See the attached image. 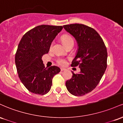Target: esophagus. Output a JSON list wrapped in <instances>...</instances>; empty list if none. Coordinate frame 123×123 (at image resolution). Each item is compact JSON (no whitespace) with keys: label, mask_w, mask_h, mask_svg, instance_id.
<instances>
[{"label":"esophagus","mask_w":123,"mask_h":123,"mask_svg":"<svg viewBox=\"0 0 123 123\" xmlns=\"http://www.w3.org/2000/svg\"><path fill=\"white\" fill-rule=\"evenodd\" d=\"M66 70L65 68H61V71H63V70Z\"/></svg>","instance_id":"34e87169"}]
</instances>
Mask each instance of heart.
<instances>
[{
    "label": "heart",
    "instance_id": "1",
    "mask_svg": "<svg viewBox=\"0 0 123 123\" xmlns=\"http://www.w3.org/2000/svg\"><path fill=\"white\" fill-rule=\"evenodd\" d=\"M62 40L63 43L65 44V45L66 46H67L68 45H69L70 43H74V41H73V38L69 35H63V36H62ZM52 45H53V44H51V47H52ZM57 62L59 65L62 66L65 65L66 63V59L62 57L58 58L57 59Z\"/></svg>",
    "mask_w": 123,
    "mask_h": 123
}]
</instances>
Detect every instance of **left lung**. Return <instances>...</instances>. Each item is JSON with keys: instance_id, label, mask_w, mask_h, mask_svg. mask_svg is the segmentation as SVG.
Segmentation results:
<instances>
[{"instance_id": "obj_1", "label": "left lung", "mask_w": 123, "mask_h": 123, "mask_svg": "<svg viewBox=\"0 0 123 123\" xmlns=\"http://www.w3.org/2000/svg\"><path fill=\"white\" fill-rule=\"evenodd\" d=\"M68 33L75 38L78 50L72 66L80 69L79 73L72 72V77L66 82L70 94L82 96L97 87L107 67L106 47L98 32L93 28L79 24L63 25Z\"/></svg>"}]
</instances>
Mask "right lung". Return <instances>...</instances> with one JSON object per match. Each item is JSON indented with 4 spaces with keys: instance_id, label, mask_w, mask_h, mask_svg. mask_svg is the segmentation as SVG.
<instances>
[{
    "instance_id": "obj_1",
    "label": "right lung",
    "mask_w": 123,
    "mask_h": 123,
    "mask_svg": "<svg viewBox=\"0 0 123 123\" xmlns=\"http://www.w3.org/2000/svg\"><path fill=\"white\" fill-rule=\"evenodd\" d=\"M62 28L39 25L26 32L19 42L15 57L17 70L21 82L33 94L49 92L54 76L60 72L56 66L45 68L42 58L49 53L52 42Z\"/></svg>"
}]
</instances>
